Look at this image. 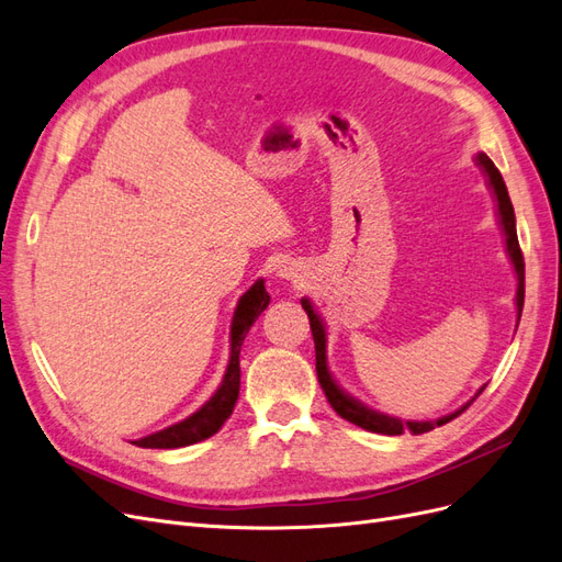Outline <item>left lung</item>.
<instances>
[{"instance_id": "obj_1", "label": "left lung", "mask_w": 562, "mask_h": 562, "mask_svg": "<svg viewBox=\"0 0 562 562\" xmlns=\"http://www.w3.org/2000/svg\"><path fill=\"white\" fill-rule=\"evenodd\" d=\"M479 164L485 168L492 190H495V196H497V203H499V217H502V225H504V232H506V248H508V255H512L514 267H516V274H518L516 304H518V321H520L522 302H525V260H522V250H520L518 236H516L514 206H512V199H508L506 184H504L502 173L497 171V166L492 164L490 157H485V155H479ZM302 307H304V312H307V316H310V326H312V335H314V347H316V375H318V384L323 389V394H326L328 403L333 405V411L339 417H345L347 422L356 424V427H361L366 431H375V434H386V436H398L405 429H411L413 434L419 436V434H427V431L440 427V424H448L450 419H454L457 415H462L467 407H469V405H464L462 411H457L454 415H448V417L436 419V422H401V419H394V417L380 415L375 411H368L366 405L349 398L345 391H339L337 384L330 380V372L326 368V330H323L321 321L314 314L310 300H302ZM481 391H479V394H481Z\"/></svg>"}]
</instances>
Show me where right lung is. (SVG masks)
Segmentation results:
<instances>
[{"label": "right lung", "mask_w": 562, "mask_h": 562, "mask_svg": "<svg viewBox=\"0 0 562 562\" xmlns=\"http://www.w3.org/2000/svg\"><path fill=\"white\" fill-rule=\"evenodd\" d=\"M269 304V293L265 291V283L258 281L250 291L239 300L234 312L232 321V356H229V366L225 372V380L220 384V389L213 394V398L196 411L192 417H187L180 424H173L164 431H157L151 436H145L140 440H135L138 448H184V446H194L199 440H206L209 436L217 434L223 429V424L229 419L236 398H239V384H241V368H239V353L241 345L246 339V333L255 323Z\"/></svg>", "instance_id": "obj_1"}]
</instances>
